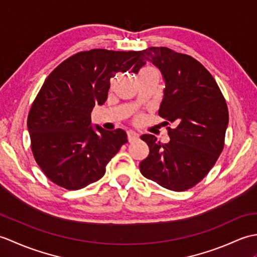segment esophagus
<instances>
[{
	"label": "esophagus",
	"mask_w": 257,
	"mask_h": 257,
	"mask_svg": "<svg viewBox=\"0 0 257 257\" xmlns=\"http://www.w3.org/2000/svg\"><path fill=\"white\" fill-rule=\"evenodd\" d=\"M127 137H128L129 143H134V141H137L139 139V135L135 132H128Z\"/></svg>",
	"instance_id": "34e87169"
}]
</instances>
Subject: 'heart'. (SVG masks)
<instances>
[{"label":"heart","mask_w":257,"mask_h":257,"mask_svg":"<svg viewBox=\"0 0 257 257\" xmlns=\"http://www.w3.org/2000/svg\"><path fill=\"white\" fill-rule=\"evenodd\" d=\"M151 70H155V69L152 68V67H150V66H146V67H144L143 69L140 70V74H141V73H146V72H151ZM136 120H137V121H138V120H139V117L136 118Z\"/></svg>","instance_id":"heart-1"}]
</instances>
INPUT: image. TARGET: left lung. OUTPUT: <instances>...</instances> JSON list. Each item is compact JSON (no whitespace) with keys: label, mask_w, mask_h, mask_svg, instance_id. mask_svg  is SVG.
Masks as SVG:
<instances>
[{"label":"left lung","mask_w":257,"mask_h":257,"mask_svg":"<svg viewBox=\"0 0 257 257\" xmlns=\"http://www.w3.org/2000/svg\"><path fill=\"white\" fill-rule=\"evenodd\" d=\"M139 56L135 74L150 61L166 81L159 116L169 124L170 137L162 144L152 135L141 136L150 152L140 162V172L163 188L181 192L209 173L224 148L225 98L209 70L192 56L168 47H150L140 51Z\"/></svg>","instance_id":"1"}]
</instances>
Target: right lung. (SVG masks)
Segmentation results:
<instances>
[{
  "label": "right lung",
  "instance_id": "add662e5",
  "mask_svg": "<svg viewBox=\"0 0 257 257\" xmlns=\"http://www.w3.org/2000/svg\"><path fill=\"white\" fill-rule=\"evenodd\" d=\"M138 59L139 52L95 48L74 54L47 76L31 106L27 128L34 159L53 183L79 190L98 181L128 143L122 129L97 125L95 132L90 113L106 101L110 79Z\"/></svg>",
  "mask_w": 257,
  "mask_h": 257
}]
</instances>
